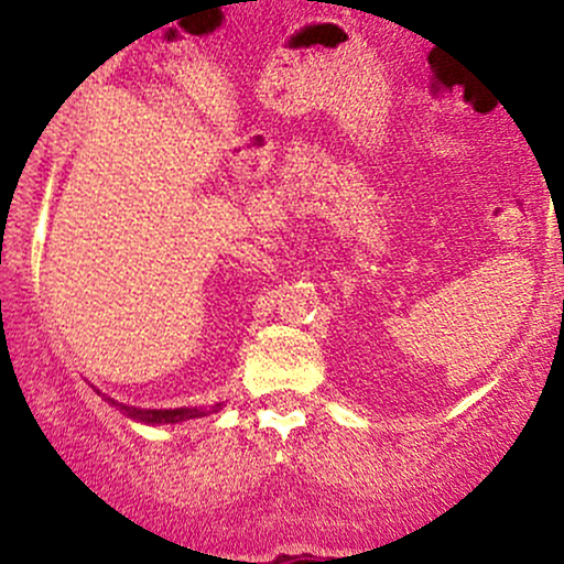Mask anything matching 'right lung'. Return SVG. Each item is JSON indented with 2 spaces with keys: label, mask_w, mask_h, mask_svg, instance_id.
Wrapping results in <instances>:
<instances>
[{
  "label": "right lung",
  "mask_w": 564,
  "mask_h": 564,
  "mask_svg": "<svg viewBox=\"0 0 564 564\" xmlns=\"http://www.w3.org/2000/svg\"><path fill=\"white\" fill-rule=\"evenodd\" d=\"M119 405V411H124L129 419H138V422H145V424H177V422H187V419H198V416H206V413L212 411H219V403L212 405V408H170V411H142V408H132V405H121V403H113Z\"/></svg>",
  "instance_id": "obj_1"
}]
</instances>
